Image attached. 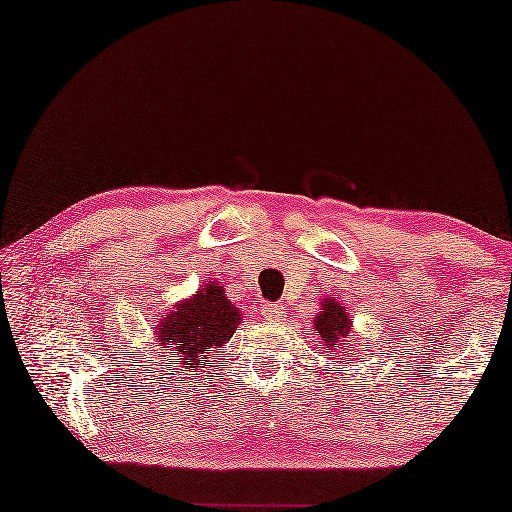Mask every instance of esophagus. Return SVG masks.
Instances as JSON below:
<instances>
[{
	"instance_id": "esophagus-1",
	"label": "esophagus",
	"mask_w": 512,
	"mask_h": 512,
	"mask_svg": "<svg viewBox=\"0 0 512 512\" xmlns=\"http://www.w3.org/2000/svg\"><path fill=\"white\" fill-rule=\"evenodd\" d=\"M261 315L265 317V322H279V320H283V317H286V306L265 304L261 308Z\"/></svg>"
}]
</instances>
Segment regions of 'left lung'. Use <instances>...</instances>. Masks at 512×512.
<instances>
[{"label": "left lung", "instance_id": "8db88e82", "mask_svg": "<svg viewBox=\"0 0 512 512\" xmlns=\"http://www.w3.org/2000/svg\"><path fill=\"white\" fill-rule=\"evenodd\" d=\"M313 331L315 335H320L322 345L335 354L333 358H338L335 363H345V356L349 351H354L351 347V317L347 313V308L340 304L335 297H326L320 301V313L313 317ZM365 347V345H363Z\"/></svg>", "mask_w": 512, "mask_h": 512}]
</instances>
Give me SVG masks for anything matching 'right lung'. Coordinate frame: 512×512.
<instances>
[{"instance_id": "obj_1", "label": "right lung", "mask_w": 512, "mask_h": 512, "mask_svg": "<svg viewBox=\"0 0 512 512\" xmlns=\"http://www.w3.org/2000/svg\"><path fill=\"white\" fill-rule=\"evenodd\" d=\"M242 322L240 308L224 295L220 281H206L195 295L181 299L154 324L156 356L181 372L213 363Z\"/></svg>"}]
</instances>
